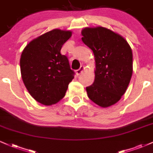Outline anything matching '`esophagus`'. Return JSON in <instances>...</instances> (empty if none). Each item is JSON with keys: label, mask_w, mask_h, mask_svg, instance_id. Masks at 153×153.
I'll return each instance as SVG.
<instances>
[{"label": "esophagus", "mask_w": 153, "mask_h": 153, "mask_svg": "<svg viewBox=\"0 0 153 153\" xmlns=\"http://www.w3.org/2000/svg\"><path fill=\"white\" fill-rule=\"evenodd\" d=\"M84 70H85V68H84V66H80V68H79L78 70H77V71H76L77 75H79L81 74L82 72L84 71Z\"/></svg>", "instance_id": "obj_1"}]
</instances>
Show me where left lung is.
Listing matches in <instances>:
<instances>
[{"instance_id":"left-lung-1","label":"left lung","mask_w":153,"mask_h":153,"mask_svg":"<svg viewBox=\"0 0 153 153\" xmlns=\"http://www.w3.org/2000/svg\"><path fill=\"white\" fill-rule=\"evenodd\" d=\"M82 41L92 50L96 62L94 83L86 87L88 98L99 106L115 104L126 92L132 75V52L118 34L99 26L82 29Z\"/></svg>"}]
</instances>
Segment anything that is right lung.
<instances>
[{"label":"right lung","instance_id":"add662e5","mask_svg":"<svg viewBox=\"0 0 153 153\" xmlns=\"http://www.w3.org/2000/svg\"><path fill=\"white\" fill-rule=\"evenodd\" d=\"M72 32L54 29L29 42L20 59L22 78L29 93L36 101L46 106L54 104L65 95L74 78L62 45Z\"/></svg>","mask_w":153,"mask_h":153}]
</instances>
